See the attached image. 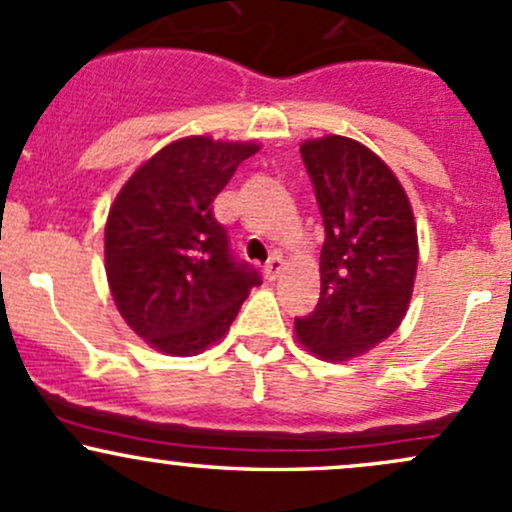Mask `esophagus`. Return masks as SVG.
Instances as JSON below:
<instances>
[{"instance_id": "esophagus-1", "label": "esophagus", "mask_w": 512, "mask_h": 512, "mask_svg": "<svg viewBox=\"0 0 512 512\" xmlns=\"http://www.w3.org/2000/svg\"><path fill=\"white\" fill-rule=\"evenodd\" d=\"M282 272H284V260H282V255L269 257V262L265 265V279H269V282H274V279L282 277Z\"/></svg>"}]
</instances>
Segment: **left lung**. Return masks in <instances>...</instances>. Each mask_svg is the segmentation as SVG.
<instances>
[{
    "label": "left lung",
    "instance_id": "8db88e82",
    "mask_svg": "<svg viewBox=\"0 0 512 512\" xmlns=\"http://www.w3.org/2000/svg\"><path fill=\"white\" fill-rule=\"evenodd\" d=\"M303 165L325 226L316 311L296 338L330 362L359 357L401 325L418 269L408 196L381 157L342 136L306 140Z\"/></svg>",
    "mask_w": 512,
    "mask_h": 512
}]
</instances>
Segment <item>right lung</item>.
Instances as JSON below:
<instances>
[{
	"label": "right lung",
	"instance_id": "right-lung-1",
	"mask_svg": "<svg viewBox=\"0 0 512 512\" xmlns=\"http://www.w3.org/2000/svg\"><path fill=\"white\" fill-rule=\"evenodd\" d=\"M255 143L206 136L174 140L140 165L109 211L106 277L116 308L155 350L204 352L226 335L262 277L233 255L213 218L221 194Z\"/></svg>",
	"mask_w": 512,
	"mask_h": 512
}]
</instances>
